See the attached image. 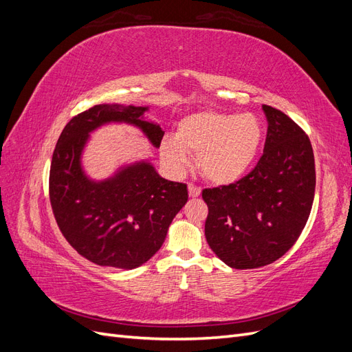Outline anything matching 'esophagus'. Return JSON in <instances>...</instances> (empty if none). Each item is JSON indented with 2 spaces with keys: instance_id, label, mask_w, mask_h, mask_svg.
I'll return each mask as SVG.
<instances>
[{
  "instance_id": "obj_1",
  "label": "esophagus",
  "mask_w": 352,
  "mask_h": 352,
  "mask_svg": "<svg viewBox=\"0 0 352 352\" xmlns=\"http://www.w3.org/2000/svg\"><path fill=\"white\" fill-rule=\"evenodd\" d=\"M188 190H189V197L190 198H197L201 194V188L197 186V185H192V184L188 185Z\"/></svg>"
}]
</instances>
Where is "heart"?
I'll use <instances>...</instances> for the list:
<instances>
[{
	"instance_id": "1",
	"label": "heart",
	"mask_w": 352,
	"mask_h": 352,
	"mask_svg": "<svg viewBox=\"0 0 352 352\" xmlns=\"http://www.w3.org/2000/svg\"><path fill=\"white\" fill-rule=\"evenodd\" d=\"M264 140L257 116L204 110L179 122L175 140L162 144V157L173 170L188 164V155H198L201 175L216 185H230L252 167Z\"/></svg>"
}]
</instances>
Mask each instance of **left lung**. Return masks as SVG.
Returning a JSON list of instances; mask_svg holds the SVG:
<instances>
[{
    "label": "left lung",
    "mask_w": 352,
    "mask_h": 352,
    "mask_svg": "<svg viewBox=\"0 0 352 352\" xmlns=\"http://www.w3.org/2000/svg\"><path fill=\"white\" fill-rule=\"evenodd\" d=\"M263 110L269 127L257 166L235 184L202 190L207 242L233 269L280 258L300 238L314 201V154L307 133L280 110Z\"/></svg>",
    "instance_id": "obj_1"
}]
</instances>
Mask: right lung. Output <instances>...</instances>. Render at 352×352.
Instances as JSON below:
<instances>
[{"label": "right lung", "mask_w": 352, "mask_h": 352, "mask_svg": "<svg viewBox=\"0 0 352 352\" xmlns=\"http://www.w3.org/2000/svg\"><path fill=\"white\" fill-rule=\"evenodd\" d=\"M146 110L94 105L66 124L52 154L50 201L57 225L82 257L102 267L131 270L146 263L162 248L170 223L188 201L185 184L163 179L145 162L102 182L82 172L80 155L89 132L104 123L135 124L158 148L164 132L142 120Z\"/></svg>", "instance_id": "obj_1"}]
</instances>
